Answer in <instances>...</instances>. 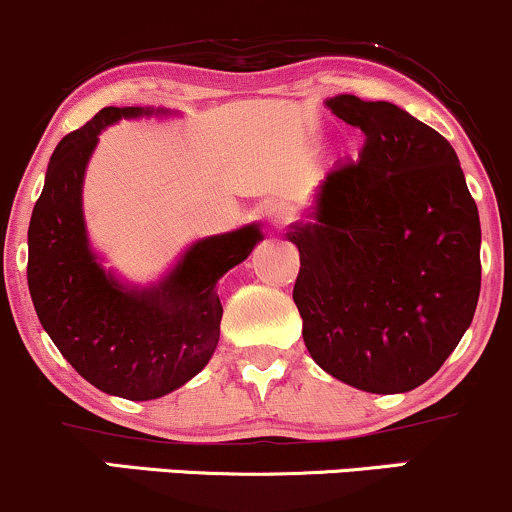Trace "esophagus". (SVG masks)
Instances as JSON below:
<instances>
[{
  "label": "esophagus",
  "mask_w": 512,
  "mask_h": 512,
  "mask_svg": "<svg viewBox=\"0 0 512 512\" xmlns=\"http://www.w3.org/2000/svg\"><path fill=\"white\" fill-rule=\"evenodd\" d=\"M267 218L272 226L282 228L286 223H291V218H294V211H291V206L286 204H269L267 206Z\"/></svg>",
  "instance_id": "esophagus-1"
}]
</instances>
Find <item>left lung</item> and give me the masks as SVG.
Here are the masks:
<instances>
[{"instance_id": "left-lung-1", "label": "left lung", "mask_w": 512, "mask_h": 512, "mask_svg": "<svg viewBox=\"0 0 512 512\" xmlns=\"http://www.w3.org/2000/svg\"><path fill=\"white\" fill-rule=\"evenodd\" d=\"M364 133L318 187L299 247L303 342L335 379L369 393L418 389L445 364L481 291V223L447 138L389 101H325Z\"/></svg>"}]
</instances>
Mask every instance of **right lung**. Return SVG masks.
Wrapping results in <instances>:
<instances>
[{"label": "right lung", "instance_id": "add662e5", "mask_svg": "<svg viewBox=\"0 0 512 512\" xmlns=\"http://www.w3.org/2000/svg\"><path fill=\"white\" fill-rule=\"evenodd\" d=\"M167 114L106 106L55 148L28 226V291L43 330L99 391L153 401L209 364L221 338L216 282L262 240L257 223L187 247L165 279L123 286L89 247L82 182L99 133L119 119Z\"/></svg>", "mask_w": 512, "mask_h": 512}]
</instances>
